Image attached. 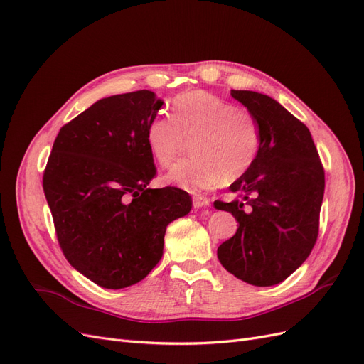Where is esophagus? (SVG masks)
Wrapping results in <instances>:
<instances>
[{"instance_id": "obj_1", "label": "esophagus", "mask_w": 364, "mask_h": 364, "mask_svg": "<svg viewBox=\"0 0 364 364\" xmlns=\"http://www.w3.org/2000/svg\"><path fill=\"white\" fill-rule=\"evenodd\" d=\"M209 199L203 196H194L193 197V206L194 208H203V206H209Z\"/></svg>"}]
</instances>
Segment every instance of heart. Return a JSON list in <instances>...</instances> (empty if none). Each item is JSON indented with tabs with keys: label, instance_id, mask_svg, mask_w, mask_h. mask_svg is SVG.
Wrapping results in <instances>:
<instances>
[{
	"label": "heart",
	"instance_id": "b5f03b06",
	"mask_svg": "<svg viewBox=\"0 0 364 364\" xmlns=\"http://www.w3.org/2000/svg\"><path fill=\"white\" fill-rule=\"evenodd\" d=\"M190 159L178 162L167 179L190 193L211 190L245 176L255 164L262 142L257 115L205 91L173 98L171 118L156 117L147 126V146L164 168L178 159L191 139Z\"/></svg>",
	"mask_w": 364,
	"mask_h": 364
}]
</instances>
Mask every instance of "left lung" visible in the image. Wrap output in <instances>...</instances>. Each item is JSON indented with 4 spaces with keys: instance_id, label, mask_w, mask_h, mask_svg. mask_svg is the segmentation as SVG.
Returning <instances> with one entry per match:
<instances>
[{
    "instance_id": "1",
    "label": "left lung",
    "mask_w": 364,
    "mask_h": 364,
    "mask_svg": "<svg viewBox=\"0 0 364 364\" xmlns=\"http://www.w3.org/2000/svg\"><path fill=\"white\" fill-rule=\"evenodd\" d=\"M230 94L257 115L262 142L252 168L229 186L241 200L214 202L238 222L217 257L238 279L269 287L287 279L316 245L325 170L310 130L287 109L253 91Z\"/></svg>"
}]
</instances>
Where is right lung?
I'll list each match as a JSON object with an SVG mask.
<instances>
[{
	"instance_id": "1",
	"label": "right lung",
	"mask_w": 364,
	"mask_h": 364,
	"mask_svg": "<svg viewBox=\"0 0 364 364\" xmlns=\"http://www.w3.org/2000/svg\"><path fill=\"white\" fill-rule=\"evenodd\" d=\"M161 106L147 90L102 98L60 129L43 170L65 258L105 289L144 279L167 225L193 205L176 186L149 188L156 168L146 134Z\"/></svg>"
}]
</instances>
